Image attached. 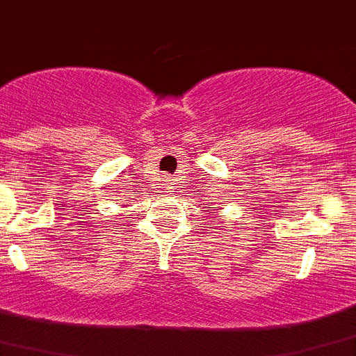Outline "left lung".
Listing matches in <instances>:
<instances>
[{"instance_id":"left-lung-1","label":"left lung","mask_w":356,"mask_h":356,"mask_svg":"<svg viewBox=\"0 0 356 356\" xmlns=\"http://www.w3.org/2000/svg\"><path fill=\"white\" fill-rule=\"evenodd\" d=\"M212 209H216V207H212Z\"/></svg>"}]
</instances>
